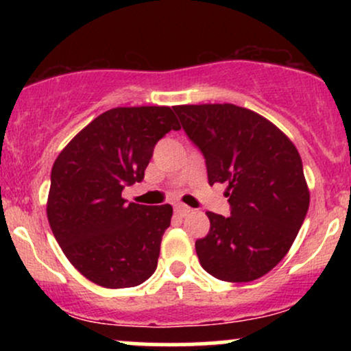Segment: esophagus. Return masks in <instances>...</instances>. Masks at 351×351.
Returning <instances> with one entry per match:
<instances>
[{
	"instance_id": "34e87169",
	"label": "esophagus",
	"mask_w": 351,
	"mask_h": 351,
	"mask_svg": "<svg viewBox=\"0 0 351 351\" xmlns=\"http://www.w3.org/2000/svg\"><path fill=\"white\" fill-rule=\"evenodd\" d=\"M189 213H191V208L186 206V204H181V203L175 204V215H176V216L184 217V216H188Z\"/></svg>"
}]
</instances>
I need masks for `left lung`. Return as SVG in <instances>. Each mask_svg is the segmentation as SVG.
Segmentation results:
<instances>
[{"mask_svg": "<svg viewBox=\"0 0 351 351\" xmlns=\"http://www.w3.org/2000/svg\"><path fill=\"white\" fill-rule=\"evenodd\" d=\"M173 110L203 153L209 184H228L231 216L208 211L211 228L195 244L201 267L219 280L259 279L284 259L308 211L295 145L263 115L232 104Z\"/></svg>", "mask_w": 351, "mask_h": 351, "instance_id": "1", "label": "left lung"}]
</instances>
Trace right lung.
<instances>
[{
  "label": "right lung",
  "mask_w": 351,
  "mask_h": 351,
  "mask_svg": "<svg viewBox=\"0 0 351 351\" xmlns=\"http://www.w3.org/2000/svg\"><path fill=\"white\" fill-rule=\"evenodd\" d=\"M170 107H117L79 132L52 165L47 219L77 271L107 289L135 287L155 272L173 208L127 204L153 148L180 130Z\"/></svg>",
  "instance_id": "obj_1"
}]
</instances>
